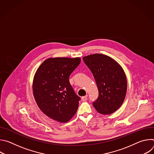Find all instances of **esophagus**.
Here are the masks:
<instances>
[{"mask_svg": "<svg viewBox=\"0 0 154 154\" xmlns=\"http://www.w3.org/2000/svg\"><path fill=\"white\" fill-rule=\"evenodd\" d=\"M87 97H88V96H87V95L82 97V100H83V101L86 100H87Z\"/></svg>", "mask_w": 154, "mask_h": 154, "instance_id": "1", "label": "esophagus"}]
</instances>
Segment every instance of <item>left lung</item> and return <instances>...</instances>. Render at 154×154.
<instances>
[{
	"label": "left lung",
	"mask_w": 154,
	"mask_h": 154,
	"mask_svg": "<svg viewBox=\"0 0 154 154\" xmlns=\"http://www.w3.org/2000/svg\"><path fill=\"white\" fill-rule=\"evenodd\" d=\"M91 70L99 91V97L93 105L100 114L116 112L122 105L127 93V82L121 66L110 57L94 54L83 57Z\"/></svg>",
	"instance_id": "obj_1"
}]
</instances>
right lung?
Listing matches in <instances>:
<instances>
[{
  "label": "right lung",
  "instance_id": "obj_1",
  "mask_svg": "<svg viewBox=\"0 0 154 154\" xmlns=\"http://www.w3.org/2000/svg\"><path fill=\"white\" fill-rule=\"evenodd\" d=\"M80 61V57L49 58L35 74V100L44 114L58 122H68L77 112L80 98L73 90L69 77Z\"/></svg>",
  "mask_w": 154,
  "mask_h": 154
}]
</instances>
